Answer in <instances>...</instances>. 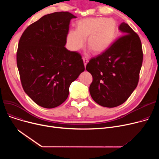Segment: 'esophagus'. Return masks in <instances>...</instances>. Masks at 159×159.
<instances>
[{"label": "esophagus", "instance_id": "obj_1", "mask_svg": "<svg viewBox=\"0 0 159 159\" xmlns=\"http://www.w3.org/2000/svg\"><path fill=\"white\" fill-rule=\"evenodd\" d=\"M82 59H83V61H84V66H86V64H88V58H87V57H83V58H82Z\"/></svg>", "mask_w": 159, "mask_h": 159}]
</instances>
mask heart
<instances>
[{
	"label": "heart",
	"mask_w": 159,
	"mask_h": 159,
	"mask_svg": "<svg viewBox=\"0 0 159 159\" xmlns=\"http://www.w3.org/2000/svg\"><path fill=\"white\" fill-rule=\"evenodd\" d=\"M117 23L113 19L88 17L77 22L76 30H70L67 34V44L74 52L84 46L88 37L87 45L95 54L106 52L115 40Z\"/></svg>",
	"instance_id": "obj_1"
}]
</instances>
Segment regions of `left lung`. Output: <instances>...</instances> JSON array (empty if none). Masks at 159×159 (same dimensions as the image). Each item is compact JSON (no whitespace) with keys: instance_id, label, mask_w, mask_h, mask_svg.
<instances>
[{"instance_id":"left-lung-1","label":"left lung","mask_w":159,"mask_h":159,"mask_svg":"<svg viewBox=\"0 0 159 159\" xmlns=\"http://www.w3.org/2000/svg\"><path fill=\"white\" fill-rule=\"evenodd\" d=\"M120 36L106 51L92 58L86 70L93 77L89 93L93 101L106 107L123 104L137 86L143 60L139 37L122 22Z\"/></svg>"}]
</instances>
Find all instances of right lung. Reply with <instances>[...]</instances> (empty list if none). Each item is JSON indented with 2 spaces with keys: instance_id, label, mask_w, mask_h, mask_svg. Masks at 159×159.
I'll return each instance as SVG.
<instances>
[{
  "instance_id": "add662e5",
  "label": "right lung",
  "mask_w": 159,
  "mask_h": 159,
  "mask_svg": "<svg viewBox=\"0 0 159 159\" xmlns=\"http://www.w3.org/2000/svg\"><path fill=\"white\" fill-rule=\"evenodd\" d=\"M75 18L67 11L46 15L29 26L20 39L16 64L22 85L43 107L62 104L71 83L85 70L81 55L65 47L70 20Z\"/></svg>"
}]
</instances>
